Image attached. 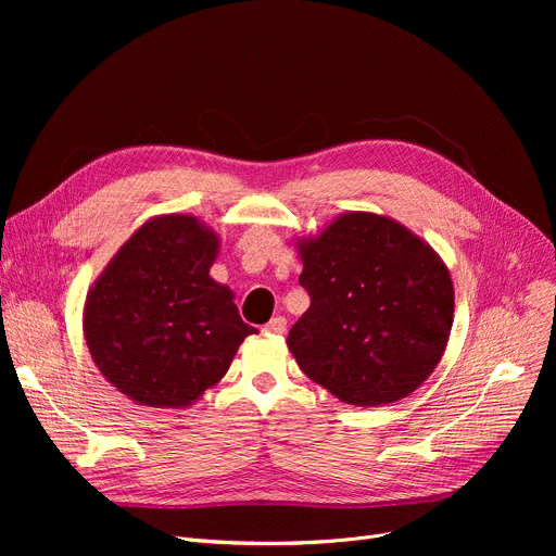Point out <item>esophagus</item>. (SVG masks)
<instances>
[{"instance_id":"1","label":"esophagus","mask_w":556,"mask_h":556,"mask_svg":"<svg viewBox=\"0 0 556 556\" xmlns=\"http://www.w3.org/2000/svg\"><path fill=\"white\" fill-rule=\"evenodd\" d=\"M263 331L270 333V336H281V333H286V317H281V315L273 317L270 323H268L266 327H263Z\"/></svg>"}]
</instances>
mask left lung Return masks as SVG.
Returning <instances> with one entry per match:
<instances>
[{"label": "left lung", "instance_id": "8db88e82", "mask_svg": "<svg viewBox=\"0 0 556 556\" xmlns=\"http://www.w3.org/2000/svg\"><path fill=\"white\" fill-rule=\"evenodd\" d=\"M295 248L311 295L288 333L300 369L349 405L413 394L451 338L455 290L444 258L374 212H344Z\"/></svg>", "mask_w": 556, "mask_h": 556}]
</instances>
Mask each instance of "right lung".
I'll use <instances>...</instances> for the list:
<instances>
[{"instance_id":"obj_1","label":"right lung","mask_w":556,"mask_h":556,"mask_svg":"<svg viewBox=\"0 0 556 556\" xmlns=\"http://www.w3.org/2000/svg\"><path fill=\"white\" fill-rule=\"evenodd\" d=\"M218 250V233L195 216H153L87 290L83 336L90 356L137 405H193L256 333L229 286L210 277Z\"/></svg>"}]
</instances>
